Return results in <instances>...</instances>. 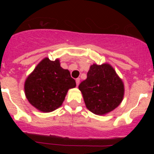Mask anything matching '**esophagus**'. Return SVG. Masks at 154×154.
<instances>
[{"mask_svg": "<svg viewBox=\"0 0 154 154\" xmlns=\"http://www.w3.org/2000/svg\"><path fill=\"white\" fill-rule=\"evenodd\" d=\"M79 83H80V78H77L76 79V84H77V86H78Z\"/></svg>", "mask_w": 154, "mask_h": 154, "instance_id": "1", "label": "esophagus"}]
</instances>
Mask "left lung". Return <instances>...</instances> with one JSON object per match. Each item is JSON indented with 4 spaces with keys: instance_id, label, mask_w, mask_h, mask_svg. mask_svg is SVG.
<instances>
[{
    "instance_id": "left-lung-1",
    "label": "left lung",
    "mask_w": 154,
    "mask_h": 154,
    "mask_svg": "<svg viewBox=\"0 0 154 154\" xmlns=\"http://www.w3.org/2000/svg\"><path fill=\"white\" fill-rule=\"evenodd\" d=\"M86 108L96 115H105L119 106L125 94L122 79L109 64H93L86 80L79 85Z\"/></svg>"
}]
</instances>
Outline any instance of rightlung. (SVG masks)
<instances>
[{"label":"right lung","mask_w":154,"mask_h":154,"mask_svg":"<svg viewBox=\"0 0 154 154\" xmlns=\"http://www.w3.org/2000/svg\"><path fill=\"white\" fill-rule=\"evenodd\" d=\"M76 82L69 71L60 66V60L45 58L26 79L24 91L31 105L43 112L59 108L65 100L69 88Z\"/></svg>","instance_id":"1"}]
</instances>
